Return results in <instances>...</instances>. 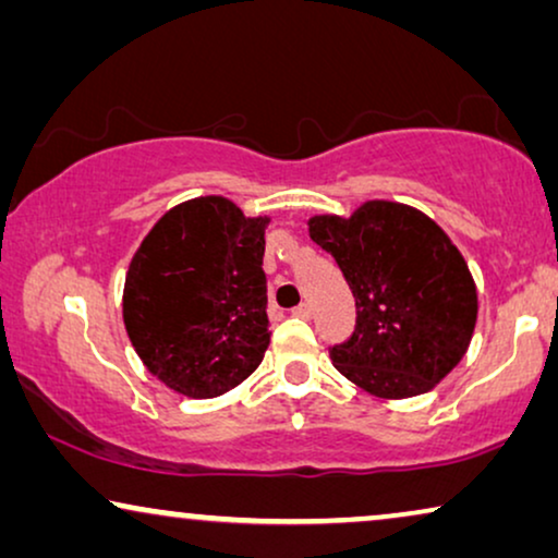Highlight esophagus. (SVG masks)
<instances>
[{"mask_svg":"<svg viewBox=\"0 0 558 558\" xmlns=\"http://www.w3.org/2000/svg\"><path fill=\"white\" fill-rule=\"evenodd\" d=\"M292 315H294V317H302V319H310V317H312V304H310V302L296 304V307L292 310Z\"/></svg>","mask_w":558,"mask_h":558,"instance_id":"obj_1","label":"esophagus"}]
</instances>
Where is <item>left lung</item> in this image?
<instances>
[{"mask_svg": "<svg viewBox=\"0 0 558 558\" xmlns=\"http://www.w3.org/2000/svg\"><path fill=\"white\" fill-rule=\"evenodd\" d=\"M310 239L335 258L355 300L353 332L330 345L342 376L380 399H409L462 361L477 319L475 281L432 218L371 201L350 218H312Z\"/></svg>", "mask_w": 558, "mask_h": 558, "instance_id": "1", "label": "left lung"}]
</instances>
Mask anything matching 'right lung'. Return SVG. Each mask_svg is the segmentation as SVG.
I'll return each instance as SVG.
<instances>
[{
  "mask_svg": "<svg viewBox=\"0 0 558 558\" xmlns=\"http://www.w3.org/2000/svg\"><path fill=\"white\" fill-rule=\"evenodd\" d=\"M264 226L226 197H197L165 213L129 264V340L182 396L213 399L262 363L271 335Z\"/></svg>",
  "mask_w": 558,
  "mask_h": 558,
  "instance_id": "add662e5",
  "label": "right lung"
}]
</instances>
